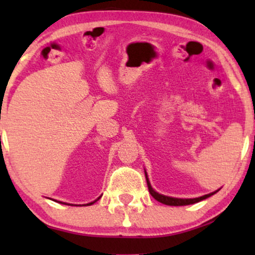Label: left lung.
<instances>
[{
	"instance_id": "obj_1",
	"label": "left lung",
	"mask_w": 255,
	"mask_h": 255,
	"mask_svg": "<svg viewBox=\"0 0 255 255\" xmlns=\"http://www.w3.org/2000/svg\"><path fill=\"white\" fill-rule=\"evenodd\" d=\"M145 176H146V181H147V187H148L149 194H151L152 196L154 197L156 201L160 202V203L166 204V205H174V207H180V205L194 204V203H197V202H201V201L205 200V198L212 196V195H215L216 193H217V191H219V189H218V190L214 191V193L203 195V196L196 197V198H176V197L165 196V195H161V194L156 193V191L153 189L152 186H151V183H149V180H148V176H147V173H146V170H145Z\"/></svg>"
}]
</instances>
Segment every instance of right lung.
Segmentation results:
<instances>
[{"instance_id": "obj_1", "label": "right lung", "mask_w": 255, "mask_h": 255, "mask_svg": "<svg viewBox=\"0 0 255 255\" xmlns=\"http://www.w3.org/2000/svg\"><path fill=\"white\" fill-rule=\"evenodd\" d=\"M101 197V196H100ZM100 197L99 198H97V200H100ZM97 200H95V201H94V202H90V203H88V204H83V205H92V204H94V203H95V202L97 201ZM54 201V200H53ZM58 202V203H61V204H66V205H73V204H68V203H65V202H60V201H57Z\"/></svg>"}]
</instances>
